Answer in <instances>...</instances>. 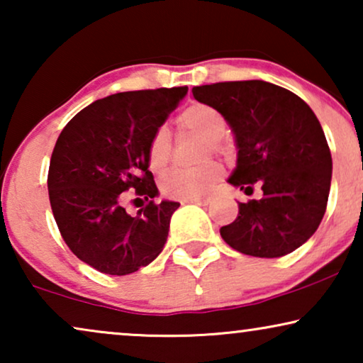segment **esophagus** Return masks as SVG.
I'll use <instances>...</instances> for the list:
<instances>
[{
	"mask_svg": "<svg viewBox=\"0 0 363 363\" xmlns=\"http://www.w3.org/2000/svg\"><path fill=\"white\" fill-rule=\"evenodd\" d=\"M183 203H193V205H208L210 203V200L208 198H193V200H183Z\"/></svg>",
	"mask_w": 363,
	"mask_h": 363,
	"instance_id": "esophagus-1",
	"label": "esophagus"
}]
</instances>
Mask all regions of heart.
Listing matches in <instances>:
<instances>
[{"instance_id": "heart-1", "label": "heart", "mask_w": 363, "mask_h": 363, "mask_svg": "<svg viewBox=\"0 0 363 363\" xmlns=\"http://www.w3.org/2000/svg\"><path fill=\"white\" fill-rule=\"evenodd\" d=\"M180 132L203 137L201 157L208 158L213 153L230 157L233 148L223 133L228 122L218 108L203 102H193L183 108L177 117ZM172 137L167 128H158L153 133L147 147L148 165L153 172H163L172 158ZM223 178V167L218 162H206L196 168H175L162 178V193L177 200H193L203 198L215 188Z\"/></svg>"}]
</instances>
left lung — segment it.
I'll use <instances>...</instances> for the list:
<instances>
[{"mask_svg":"<svg viewBox=\"0 0 363 363\" xmlns=\"http://www.w3.org/2000/svg\"><path fill=\"white\" fill-rule=\"evenodd\" d=\"M215 107L235 133L238 162L228 178L245 193L261 186V200L238 203L223 226L233 250L279 257L304 245L319 228L329 200L332 157L312 108L284 87L264 81L216 82L191 89Z\"/></svg>","mask_w":363,"mask_h":363,"instance_id":"obj_1","label":"left lung"}]
</instances>
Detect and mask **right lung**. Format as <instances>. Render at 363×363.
I'll return each instance as SVG.
<instances>
[{
    "label": "right lung",
    "instance_id": "right-lung-1",
    "mask_svg": "<svg viewBox=\"0 0 363 363\" xmlns=\"http://www.w3.org/2000/svg\"><path fill=\"white\" fill-rule=\"evenodd\" d=\"M188 87L118 92L74 116L59 135L48 173L49 201L62 240L79 259L111 276L150 264L167 242L180 203H155L147 147L186 96ZM135 189L147 205L123 206Z\"/></svg>",
    "mask_w": 363,
    "mask_h": 363
}]
</instances>
